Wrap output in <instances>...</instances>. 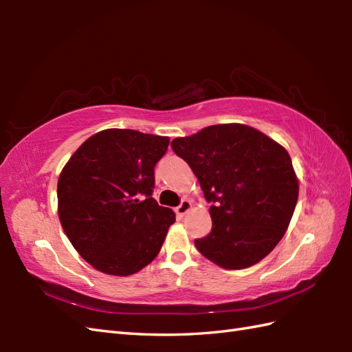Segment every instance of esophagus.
Instances as JSON below:
<instances>
[{
	"instance_id": "34e87169",
	"label": "esophagus",
	"mask_w": 352,
	"mask_h": 352,
	"mask_svg": "<svg viewBox=\"0 0 352 352\" xmlns=\"http://www.w3.org/2000/svg\"><path fill=\"white\" fill-rule=\"evenodd\" d=\"M190 207H192L190 201H189V199H183L182 203H180V206L175 207V213H177L178 216H184L186 213H188V212L190 210Z\"/></svg>"
}]
</instances>
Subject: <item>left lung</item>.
Wrapping results in <instances>:
<instances>
[{
	"instance_id": "obj_1",
	"label": "left lung",
	"mask_w": 352,
	"mask_h": 352,
	"mask_svg": "<svg viewBox=\"0 0 352 352\" xmlns=\"http://www.w3.org/2000/svg\"><path fill=\"white\" fill-rule=\"evenodd\" d=\"M210 203L212 231L197 250L223 269L258 263L286 233L298 201L290 155L266 134L241 124L206 126L170 142Z\"/></svg>"
}]
</instances>
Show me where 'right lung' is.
Instances as JSON below:
<instances>
[{
    "mask_svg": "<svg viewBox=\"0 0 352 352\" xmlns=\"http://www.w3.org/2000/svg\"><path fill=\"white\" fill-rule=\"evenodd\" d=\"M168 138L111 129L89 138L57 184L58 218L74 248L98 271L126 276L159 254L175 213L153 198Z\"/></svg>",
    "mask_w": 352,
    "mask_h": 352,
    "instance_id": "1",
    "label": "right lung"
}]
</instances>
